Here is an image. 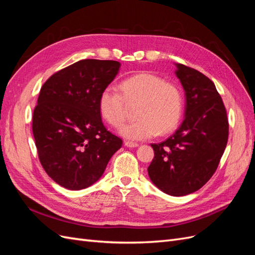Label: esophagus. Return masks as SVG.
<instances>
[{"label": "esophagus", "mask_w": 255, "mask_h": 255, "mask_svg": "<svg viewBox=\"0 0 255 255\" xmlns=\"http://www.w3.org/2000/svg\"><path fill=\"white\" fill-rule=\"evenodd\" d=\"M125 145H127L128 148H136V146H138L139 145V143H137V142H133V141H128V140H127V141H125Z\"/></svg>", "instance_id": "1"}]
</instances>
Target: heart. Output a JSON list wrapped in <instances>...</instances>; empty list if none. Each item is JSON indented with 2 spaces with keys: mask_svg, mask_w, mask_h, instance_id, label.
Listing matches in <instances>:
<instances>
[{
  "mask_svg": "<svg viewBox=\"0 0 255 255\" xmlns=\"http://www.w3.org/2000/svg\"><path fill=\"white\" fill-rule=\"evenodd\" d=\"M120 91L105 88L99 97L98 106L102 118L113 128L123 126L128 106H136L137 120L123 127L120 133L130 140H144L166 135L179 126L184 111L182 89L152 72H139L120 83Z\"/></svg>",
  "mask_w": 255,
  "mask_h": 255,
  "instance_id": "1",
  "label": "heart"
}]
</instances>
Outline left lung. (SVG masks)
I'll return each instance as SVG.
<instances>
[{
    "label": "left lung",
    "mask_w": 255,
    "mask_h": 255,
    "mask_svg": "<svg viewBox=\"0 0 255 255\" xmlns=\"http://www.w3.org/2000/svg\"><path fill=\"white\" fill-rule=\"evenodd\" d=\"M176 68L186 96L185 119L168 139L151 144L154 157L148 173L161 191L181 197L201 188L217 170L228 143L229 121L214 83L194 68Z\"/></svg>",
    "instance_id": "obj_1"
}]
</instances>
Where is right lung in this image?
I'll use <instances>...</instances> for the list:
<instances>
[{"instance_id": "right-lung-1", "label": "right lung", "mask_w": 255, "mask_h": 255, "mask_svg": "<svg viewBox=\"0 0 255 255\" xmlns=\"http://www.w3.org/2000/svg\"><path fill=\"white\" fill-rule=\"evenodd\" d=\"M115 60L82 59L51 75L33 113L40 164L67 189H84L102 176L122 139L104 127L98 101L117 75Z\"/></svg>"}]
</instances>
